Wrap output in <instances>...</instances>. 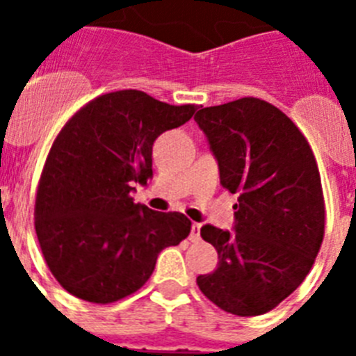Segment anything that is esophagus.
Here are the masks:
<instances>
[{"instance_id": "34e87169", "label": "esophagus", "mask_w": 356, "mask_h": 356, "mask_svg": "<svg viewBox=\"0 0 356 356\" xmlns=\"http://www.w3.org/2000/svg\"><path fill=\"white\" fill-rule=\"evenodd\" d=\"M200 229H201L200 222H193V228H191V235H188L191 242L200 241Z\"/></svg>"}]
</instances>
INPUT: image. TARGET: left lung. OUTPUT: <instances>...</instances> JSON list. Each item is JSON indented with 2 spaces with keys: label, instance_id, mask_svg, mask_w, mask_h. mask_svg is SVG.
<instances>
[{
  "label": "left lung",
  "instance_id": "1",
  "mask_svg": "<svg viewBox=\"0 0 356 356\" xmlns=\"http://www.w3.org/2000/svg\"><path fill=\"white\" fill-rule=\"evenodd\" d=\"M194 121L219 163L221 185L238 194L235 232L201 228L219 264L197 276V287L225 312L260 316L300 287L323 244L325 197L316 156L300 128L259 97L207 106Z\"/></svg>",
  "mask_w": 356,
  "mask_h": 356
}]
</instances>
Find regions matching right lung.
I'll use <instances>...</instances> for the list:
<instances>
[{
	"label": "right lung",
	"instance_id": "1",
	"mask_svg": "<svg viewBox=\"0 0 356 356\" xmlns=\"http://www.w3.org/2000/svg\"><path fill=\"white\" fill-rule=\"evenodd\" d=\"M196 105H169L143 90L102 94L53 140L35 196L44 260L69 294L106 305L139 291L156 257L191 234L180 212L134 203L151 178L153 143L193 118Z\"/></svg>",
	"mask_w": 356,
	"mask_h": 356
}]
</instances>
